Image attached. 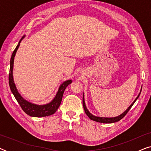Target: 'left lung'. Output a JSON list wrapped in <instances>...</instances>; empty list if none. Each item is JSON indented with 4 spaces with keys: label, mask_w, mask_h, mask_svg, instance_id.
I'll use <instances>...</instances> for the list:
<instances>
[{
    "label": "left lung",
    "mask_w": 151,
    "mask_h": 151,
    "mask_svg": "<svg viewBox=\"0 0 151 151\" xmlns=\"http://www.w3.org/2000/svg\"><path fill=\"white\" fill-rule=\"evenodd\" d=\"M142 91V90H141ZM141 93V91H140L139 94L138 95V96L136 98V99L135 100V101L132 103L131 106H130L129 108H128L126 111H124L122 114H121L120 115H119V116L117 117H96V116H94V115H93L91 113H89V111H88V109H86V105H85V102H84V94H83V97H82V104H83V107H84V111H85V113L86 115H87V116L89 117L91 119H92V120L93 121H96V122H100V123H106V124H109V123H113V122H118L121 119H122L127 114V113L129 112L130 109L133 106L134 103L135 102V101L137 100V98H139V95Z\"/></svg>",
    "instance_id": "left-lung-1"
}]
</instances>
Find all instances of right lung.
<instances>
[{"label":"right lung","mask_w":151,"mask_h":151,"mask_svg":"<svg viewBox=\"0 0 151 151\" xmlns=\"http://www.w3.org/2000/svg\"><path fill=\"white\" fill-rule=\"evenodd\" d=\"M24 36H22V38L20 40L16 49L13 51V53H12L11 57V60H10V69L9 73V84L10 89H11L12 93L14 94V96L15 97L16 100H17L18 104H20V107H21L24 112L26 113L27 114L30 115V116L38 117L49 116V115H53L58 110V107L61 104L64 91H65L67 86L71 83L72 80H67V81L64 82L61 84L58 91L56 96H55L54 99L50 103H49V104L45 105H37L32 104V103L24 100L22 98V96L19 94V93L18 92L17 89H16V85L14 84L13 79V67L14 57H15L16 51H17L18 47L20 46V42L24 38Z\"/></svg>","instance_id":"1"}]
</instances>
